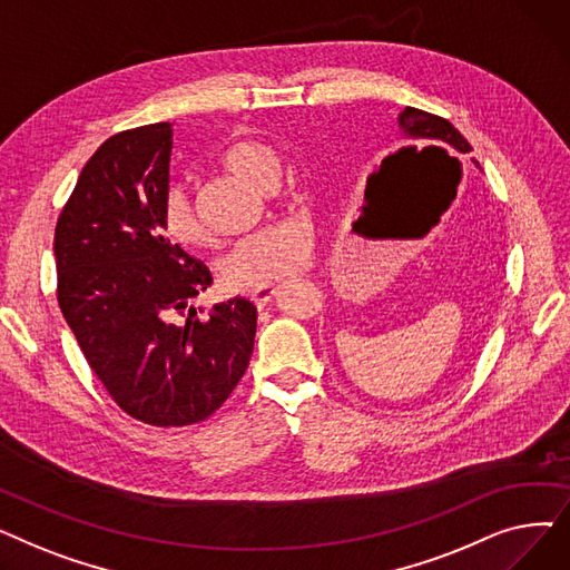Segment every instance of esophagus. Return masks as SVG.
I'll return each mask as SVG.
<instances>
[{
    "label": "esophagus",
    "mask_w": 570,
    "mask_h": 570,
    "mask_svg": "<svg viewBox=\"0 0 570 570\" xmlns=\"http://www.w3.org/2000/svg\"><path fill=\"white\" fill-rule=\"evenodd\" d=\"M275 293H277V286H261V288L252 291L249 297H252V303H254L256 307H265V305L273 303Z\"/></svg>",
    "instance_id": "obj_1"
}]
</instances>
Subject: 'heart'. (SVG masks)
Listing matches in <instances>:
<instances>
[{
	"instance_id": "1",
	"label": "heart",
	"mask_w": 570,
	"mask_h": 570,
	"mask_svg": "<svg viewBox=\"0 0 570 570\" xmlns=\"http://www.w3.org/2000/svg\"><path fill=\"white\" fill-rule=\"evenodd\" d=\"M219 168L243 177L258 191L279 187V159L263 142L237 140L217 155ZM161 228L173 245L198 252L209 245V235L200 224L189 196L170 189L161 203ZM314 252V235L307 224L288 222L263 228L230 249L222 263V275L233 288H261L286 279L307 267Z\"/></svg>"
}]
</instances>
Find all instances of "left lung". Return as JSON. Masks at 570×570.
Returning <instances> with one entry per match:
<instances>
[{
    "label": "left lung",
    "mask_w": 570,
    "mask_h": 570,
    "mask_svg": "<svg viewBox=\"0 0 570 570\" xmlns=\"http://www.w3.org/2000/svg\"><path fill=\"white\" fill-rule=\"evenodd\" d=\"M400 127L404 129V134L409 138H415L421 145L423 142H436L439 147L451 149V153H455V155L471 153L469 140L451 122H448L445 117H439L434 112L406 106L400 112Z\"/></svg>",
    "instance_id": "1"
}]
</instances>
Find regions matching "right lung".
<instances>
[{"label": "right lung", "mask_w": 570, "mask_h": 570, "mask_svg": "<svg viewBox=\"0 0 570 570\" xmlns=\"http://www.w3.org/2000/svg\"><path fill=\"white\" fill-rule=\"evenodd\" d=\"M173 129L110 136L89 157L55 226L57 303L85 361L136 421L185 428L245 376L256 307H194L209 269L161 235Z\"/></svg>", "instance_id": "obj_1"}]
</instances>
